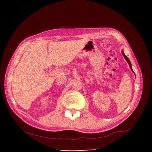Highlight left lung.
<instances>
[{
    "label": "left lung",
    "mask_w": 152,
    "mask_h": 152,
    "mask_svg": "<svg viewBox=\"0 0 152 152\" xmlns=\"http://www.w3.org/2000/svg\"><path fill=\"white\" fill-rule=\"evenodd\" d=\"M122 55H123V56H124V58H125V59L127 61V63L129 64V67H130V68H131V70H132V72H133V73H134V70H132V64H131V62H130V60L129 59V58L127 57V56L124 53V52H123V51H122Z\"/></svg>",
    "instance_id": "8db88e82"
}]
</instances>
